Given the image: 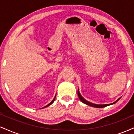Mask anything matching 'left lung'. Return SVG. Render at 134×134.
<instances>
[{"instance_id": "8db88e82", "label": "left lung", "mask_w": 134, "mask_h": 134, "mask_svg": "<svg viewBox=\"0 0 134 134\" xmlns=\"http://www.w3.org/2000/svg\"><path fill=\"white\" fill-rule=\"evenodd\" d=\"M77 94H78V96H79L80 100H81L83 103L87 104V105H89L90 106V107H95V108H104V107H107V106H109V105H111V104H115V103H116L117 101L119 100L120 99V98H118V99L116 100V101H115L114 103H111V104H94V103H90L89 102V101H87V100H86L85 99H84L83 97L81 96V94H80L79 93V89H78V91H77Z\"/></svg>"}]
</instances>
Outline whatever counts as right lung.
Returning a JSON list of instances; mask_svg holds the SVG:
<instances>
[{"instance_id":"obj_1","label":"right lung","mask_w":134,"mask_h":134,"mask_svg":"<svg viewBox=\"0 0 134 134\" xmlns=\"http://www.w3.org/2000/svg\"><path fill=\"white\" fill-rule=\"evenodd\" d=\"M55 98H53V100H52V101H51V102H50V103H49L48 104H47V106H45V107H43V108H46V107H48V106L51 105V104H52V103H53V102H54V101H55Z\"/></svg>"}]
</instances>
